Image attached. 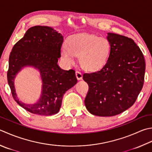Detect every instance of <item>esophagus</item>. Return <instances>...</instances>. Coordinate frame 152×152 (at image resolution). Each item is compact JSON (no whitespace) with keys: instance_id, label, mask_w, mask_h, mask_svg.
<instances>
[{"instance_id":"1","label":"esophagus","mask_w":152,"mask_h":152,"mask_svg":"<svg viewBox=\"0 0 152 152\" xmlns=\"http://www.w3.org/2000/svg\"><path fill=\"white\" fill-rule=\"evenodd\" d=\"M76 78L78 79V80H82V77H83L82 74L80 72H79V71H76Z\"/></svg>"}]
</instances>
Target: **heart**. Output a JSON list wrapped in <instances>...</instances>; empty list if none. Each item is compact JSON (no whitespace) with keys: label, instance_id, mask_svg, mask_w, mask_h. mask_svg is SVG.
<instances>
[{"label":"heart","instance_id":"b5f03b06","mask_svg":"<svg viewBox=\"0 0 152 152\" xmlns=\"http://www.w3.org/2000/svg\"><path fill=\"white\" fill-rule=\"evenodd\" d=\"M67 44L68 47H61L62 61L68 65H72L75 62V56H80L82 67L90 71H96L103 67L110 53L109 41L94 35H73L68 39Z\"/></svg>","mask_w":152,"mask_h":152}]
</instances>
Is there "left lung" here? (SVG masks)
<instances>
[{"label":"left lung","mask_w":152,"mask_h":152,"mask_svg":"<svg viewBox=\"0 0 152 152\" xmlns=\"http://www.w3.org/2000/svg\"><path fill=\"white\" fill-rule=\"evenodd\" d=\"M107 61L100 70L83 74L89 86L85 105L91 114L112 117L135 103L143 87L145 64L140 49L132 39L107 33Z\"/></svg>","instance_id":"left-lung-1"}]
</instances>
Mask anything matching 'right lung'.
Segmentation results:
<instances>
[{
	"instance_id": "add662e5",
	"label": "right lung",
	"mask_w": 152,
	"mask_h": 152,
	"mask_svg": "<svg viewBox=\"0 0 152 152\" xmlns=\"http://www.w3.org/2000/svg\"><path fill=\"white\" fill-rule=\"evenodd\" d=\"M63 36L51 27L37 26L28 29L14 45L9 56L8 83L14 99L22 107L33 114L50 116L56 114L61 107L62 97L75 85V71L59 67ZM30 66L40 72L42 86L40 99L28 104L17 98L14 79L23 67Z\"/></svg>"
}]
</instances>
